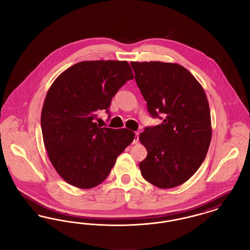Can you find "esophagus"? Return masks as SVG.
I'll return each instance as SVG.
<instances>
[{"mask_svg": "<svg viewBox=\"0 0 250 250\" xmlns=\"http://www.w3.org/2000/svg\"><path fill=\"white\" fill-rule=\"evenodd\" d=\"M139 143V133H138V132H136V133H135V137H134L133 143H134V144H136V143Z\"/></svg>", "mask_w": 250, "mask_h": 250, "instance_id": "esophagus-1", "label": "esophagus"}]
</instances>
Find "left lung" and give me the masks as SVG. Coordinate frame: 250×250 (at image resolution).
Here are the masks:
<instances>
[{
	"mask_svg": "<svg viewBox=\"0 0 250 250\" xmlns=\"http://www.w3.org/2000/svg\"><path fill=\"white\" fill-rule=\"evenodd\" d=\"M130 64L148 111L163 120L140 135L148 153L140 163L142 175L159 188H175L199 169L210 146L211 114L205 92L190 72L178 63Z\"/></svg>",
	"mask_w": 250,
	"mask_h": 250,
	"instance_id": "left-lung-1",
	"label": "left lung"
}]
</instances>
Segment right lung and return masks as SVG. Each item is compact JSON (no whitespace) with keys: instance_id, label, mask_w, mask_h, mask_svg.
<instances>
[{"instance_id":"add662e5","label":"right lung","mask_w":250,"mask_h":250,"mask_svg":"<svg viewBox=\"0 0 250 250\" xmlns=\"http://www.w3.org/2000/svg\"><path fill=\"white\" fill-rule=\"evenodd\" d=\"M126 61H84L62 72L48 89L41 128L48 158L69 185L89 189L109 174L116 158L134 141L126 128L101 127L96 112L133 80Z\"/></svg>"}]
</instances>
